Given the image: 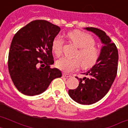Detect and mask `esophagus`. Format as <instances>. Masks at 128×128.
Listing matches in <instances>:
<instances>
[{"label":"esophagus","instance_id":"34e87169","mask_svg":"<svg viewBox=\"0 0 128 128\" xmlns=\"http://www.w3.org/2000/svg\"><path fill=\"white\" fill-rule=\"evenodd\" d=\"M62 76H63V77H66V78H69V77H70L71 76H70V75H69V74L63 73V74H62Z\"/></svg>","mask_w":128,"mask_h":128}]
</instances>
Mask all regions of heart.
<instances>
[{
  "label": "heart",
  "mask_w": 128,
  "mask_h": 128,
  "mask_svg": "<svg viewBox=\"0 0 128 128\" xmlns=\"http://www.w3.org/2000/svg\"><path fill=\"white\" fill-rule=\"evenodd\" d=\"M68 38L79 48L76 52L77 58L62 57L56 62L60 70L67 73L73 72L80 65L82 68L92 67L97 62L100 56L99 49L96 47L95 40L91 35L80 30H74L68 33ZM63 40L60 36H56L52 42V50L54 54L59 56L62 53Z\"/></svg>",
  "instance_id": "b5f03b06"
}]
</instances>
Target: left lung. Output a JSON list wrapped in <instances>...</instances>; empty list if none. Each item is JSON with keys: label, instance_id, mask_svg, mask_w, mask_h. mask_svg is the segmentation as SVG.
Segmentation results:
<instances>
[{"label": "left lung", "instance_id": "1", "mask_svg": "<svg viewBox=\"0 0 128 128\" xmlns=\"http://www.w3.org/2000/svg\"><path fill=\"white\" fill-rule=\"evenodd\" d=\"M84 29L95 34L103 46L97 62L83 74L86 76L76 78L79 80V86L76 89L69 90L68 94L77 103L90 105L100 100L110 89L117 74L118 52L105 32L93 27Z\"/></svg>", "mask_w": 128, "mask_h": 128}]
</instances>
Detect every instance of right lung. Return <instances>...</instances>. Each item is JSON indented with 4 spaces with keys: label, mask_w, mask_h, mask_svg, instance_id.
<instances>
[{
    "label": "right lung",
    "mask_w": 128,
    "mask_h": 128,
    "mask_svg": "<svg viewBox=\"0 0 128 128\" xmlns=\"http://www.w3.org/2000/svg\"><path fill=\"white\" fill-rule=\"evenodd\" d=\"M60 30L56 25L37 20L20 29L13 37L8 67L13 83L23 94H40L52 80L62 76L60 70L50 67L54 62L52 40Z\"/></svg>",
    "instance_id": "1"
}]
</instances>
